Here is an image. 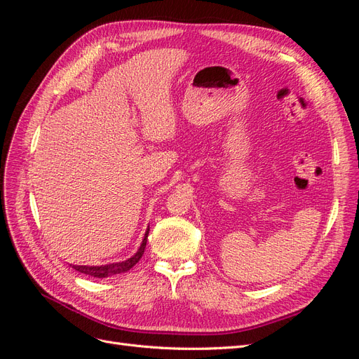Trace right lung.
Instances as JSON below:
<instances>
[{
  "label": "right lung",
  "mask_w": 359,
  "mask_h": 359,
  "mask_svg": "<svg viewBox=\"0 0 359 359\" xmlns=\"http://www.w3.org/2000/svg\"><path fill=\"white\" fill-rule=\"evenodd\" d=\"M148 233H149V226L147 227V232L144 235V240L140 243V247L137 248V252L126 260H121V262H114V264H106V265H100V266H90V265H70L72 268H74L79 273L90 276V277H95V278H106L111 277L115 274H123L127 273L128 269H132L139 260L142 257L145 247H147V240H148Z\"/></svg>",
  "instance_id": "1"
}]
</instances>
